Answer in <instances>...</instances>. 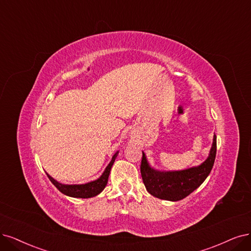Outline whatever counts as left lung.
I'll use <instances>...</instances> for the list:
<instances>
[{"label":"left lung","instance_id":"8db88e82","mask_svg":"<svg viewBox=\"0 0 251 251\" xmlns=\"http://www.w3.org/2000/svg\"><path fill=\"white\" fill-rule=\"evenodd\" d=\"M216 135L208 158L201 165L179 172H158L150 168L143 153L141 174L147 191L153 197L165 201H177L188 197L209 176L216 156Z\"/></svg>","mask_w":251,"mask_h":251}]
</instances>
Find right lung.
Instances as JSON below:
<instances>
[{"label": "right lung", "mask_w": 251, "mask_h": 251, "mask_svg": "<svg viewBox=\"0 0 251 251\" xmlns=\"http://www.w3.org/2000/svg\"><path fill=\"white\" fill-rule=\"evenodd\" d=\"M119 152H117L113 158H111V161L109 162V164L106 166V169L104 171V173L102 174L101 177L95 181H92L86 184H80V185H65V184H61L59 182L55 181L54 179H52L49 174L48 177L50 180V182L57 187L62 193L66 194L68 197H72V198H79V199H89V198H93L96 197L97 194H99L102 190H103L106 186L107 181H108V176L110 173V169L113 166L116 157L118 155Z\"/></svg>", "instance_id": "add662e5"}]
</instances>
